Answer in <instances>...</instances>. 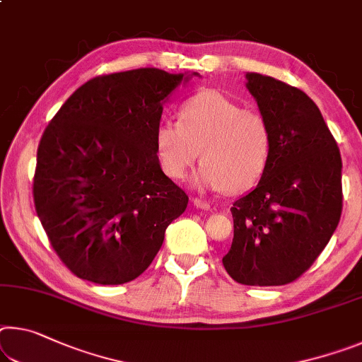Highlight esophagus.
<instances>
[{"label": "esophagus", "mask_w": 362, "mask_h": 362, "mask_svg": "<svg viewBox=\"0 0 362 362\" xmlns=\"http://www.w3.org/2000/svg\"><path fill=\"white\" fill-rule=\"evenodd\" d=\"M192 203L197 206V208H199V209H211V206H209V203H206V202H203V199H199V198H193L192 199Z\"/></svg>", "instance_id": "obj_1"}]
</instances>
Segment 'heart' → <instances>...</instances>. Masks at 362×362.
<instances>
[{
  "label": "heart",
  "instance_id": "obj_1",
  "mask_svg": "<svg viewBox=\"0 0 362 362\" xmlns=\"http://www.w3.org/2000/svg\"><path fill=\"white\" fill-rule=\"evenodd\" d=\"M160 169L183 180L204 160L197 185L209 190L245 192L266 172L274 151L271 124L219 90L198 91L182 103L179 122L160 120L154 130Z\"/></svg>",
  "mask_w": 362,
  "mask_h": 362
}]
</instances>
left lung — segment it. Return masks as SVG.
<instances>
[{
    "label": "left lung",
    "instance_id": "1",
    "mask_svg": "<svg viewBox=\"0 0 362 362\" xmlns=\"http://www.w3.org/2000/svg\"><path fill=\"white\" fill-rule=\"evenodd\" d=\"M246 78L274 151L257 187L230 208L233 242L222 264L238 284L286 285L313 266L340 222L341 156L305 91L261 74Z\"/></svg>",
    "mask_w": 362,
    "mask_h": 362
}]
</instances>
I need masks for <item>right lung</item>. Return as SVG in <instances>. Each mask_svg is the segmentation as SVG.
I'll return each mask as SVG.
<instances>
[{
    "label": "right lung",
    "instance_id": "obj_1",
    "mask_svg": "<svg viewBox=\"0 0 362 362\" xmlns=\"http://www.w3.org/2000/svg\"><path fill=\"white\" fill-rule=\"evenodd\" d=\"M182 80L188 77L153 67L98 76L45 129L33 202L57 257L78 279H136L187 209L188 194L160 170L154 151L164 100Z\"/></svg>",
    "mask_w": 362,
    "mask_h": 362
}]
</instances>
